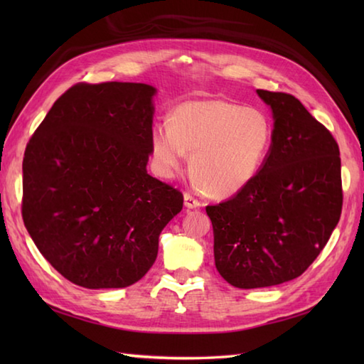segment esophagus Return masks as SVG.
<instances>
[{
    "label": "esophagus",
    "instance_id": "esophagus-1",
    "mask_svg": "<svg viewBox=\"0 0 364 364\" xmlns=\"http://www.w3.org/2000/svg\"><path fill=\"white\" fill-rule=\"evenodd\" d=\"M200 205H202V203H200L197 198L192 197L189 192H186V194H184V206L191 208V210H194V208H198Z\"/></svg>",
    "mask_w": 364,
    "mask_h": 364
}]
</instances>
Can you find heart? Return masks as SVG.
I'll return each mask as SVG.
<instances>
[{"label":"heart","mask_w":364,"mask_h":364,"mask_svg":"<svg viewBox=\"0 0 364 364\" xmlns=\"http://www.w3.org/2000/svg\"><path fill=\"white\" fill-rule=\"evenodd\" d=\"M270 144L272 123L264 111L225 100L178 105L150 139L158 175L176 176L191 153L196 186L219 198L237 194L257 176Z\"/></svg>","instance_id":"b5f03b06"}]
</instances>
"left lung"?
Masks as SVG:
<instances>
[{
  "label": "left lung",
  "mask_w": 364,
  "mask_h": 364,
  "mask_svg": "<svg viewBox=\"0 0 364 364\" xmlns=\"http://www.w3.org/2000/svg\"><path fill=\"white\" fill-rule=\"evenodd\" d=\"M257 94L274 117L267 156L233 198L206 206L215 267L241 289L304 274L328 242L343 208L341 158L330 131L296 97Z\"/></svg>",
  "instance_id": "left-lung-1"
}]
</instances>
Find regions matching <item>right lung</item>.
<instances>
[{"label":"right lung","mask_w":364,"mask_h":364,"mask_svg":"<svg viewBox=\"0 0 364 364\" xmlns=\"http://www.w3.org/2000/svg\"><path fill=\"white\" fill-rule=\"evenodd\" d=\"M142 82H80L26 145L23 222L45 259L87 289L127 288L158 257L183 194L146 173L153 97Z\"/></svg>","instance_id":"right-lung-1"}]
</instances>
